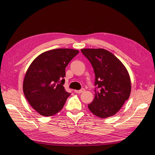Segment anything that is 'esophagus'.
<instances>
[{
    "mask_svg": "<svg viewBox=\"0 0 155 155\" xmlns=\"http://www.w3.org/2000/svg\"><path fill=\"white\" fill-rule=\"evenodd\" d=\"M84 91V88H81V90H78V91L75 90V91H74V93H78V94H81V93H83Z\"/></svg>",
    "mask_w": 155,
    "mask_h": 155,
    "instance_id": "esophagus-1",
    "label": "esophagus"
}]
</instances>
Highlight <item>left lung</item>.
I'll use <instances>...</instances> for the list:
<instances>
[{"mask_svg":"<svg viewBox=\"0 0 155 155\" xmlns=\"http://www.w3.org/2000/svg\"><path fill=\"white\" fill-rule=\"evenodd\" d=\"M81 52L93 66L95 75V97L88 107L98 117L113 116L130 96L131 84L127 68L105 49L84 48Z\"/></svg>","mask_w":155,"mask_h":155,"instance_id":"left-lung-1","label":"left lung"}]
</instances>
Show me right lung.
I'll return each instance as SVG.
<instances>
[{
    "label": "right lung",
    "mask_w": 155,
    "mask_h": 155,
    "mask_svg": "<svg viewBox=\"0 0 155 155\" xmlns=\"http://www.w3.org/2000/svg\"><path fill=\"white\" fill-rule=\"evenodd\" d=\"M78 53L70 48H57L42 53L31 64L23 82L29 104L45 117L58 113L70 93L64 90L65 68Z\"/></svg>",
    "instance_id": "add662e5"
}]
</instances>
